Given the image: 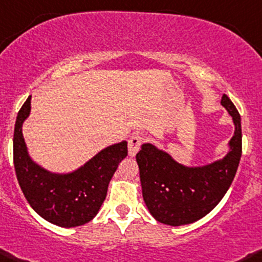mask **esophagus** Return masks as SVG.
<instances>
[{
    "label": "esophagus",
    "instance_id": "34e87169",
    "mask_svg": "<svg viewBox=\"0 0 262 262\" xmlns=\"http://www.w3.org/2000/svg\"><path fill=\"white\" fill-rule=\"evenodd\" d=\"M142 144V137L139 135H134L130 140H128V155L135 156L137 151L140 150V146Z\"/></svg>",
    "mask_w": 262,
    "mask_h": 262
}]
</instances>
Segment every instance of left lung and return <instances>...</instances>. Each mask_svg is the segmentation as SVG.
<instances>
[{"mask_svg":"<svg viewBox=\"0 0 262 262\" xmlns=\"http://www.w3.org/2000/svg\"><path fill=\"white\" fill-rule=\"evenodd\" d=\"M221 104L230 113L234 125L228 151L222 159L189 166L154 144L141 145L136 161L142 196L158 222L174 227L195 222L208 214L231 187L242 154L241 116L226 94Z\"/></svg>","mask_w":262,"mask_h":262,"instance_id":"obj_1","label":"left lung"}]
</instances>
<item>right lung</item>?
Here are the masks:
<instances>
[{"label":"right lung","instance_id":"add662e5","mask_svg":"<svg viewBox=\"0 0 262 262\" xmlns=\"http://www.w3.org/2000/svg\"><path fill=\"white\" fill-rule=\"evenodd\" d=\"M30 111L31 96L17 113L13 132V164L21 190L32 209L48 222L64 228L85 225L106 199L113 174L127 156V141L104 147L75 170L53 172L29 154L23 125Z\"/></svg>","mask_w":262,"mask_h":262}]
</instances>
